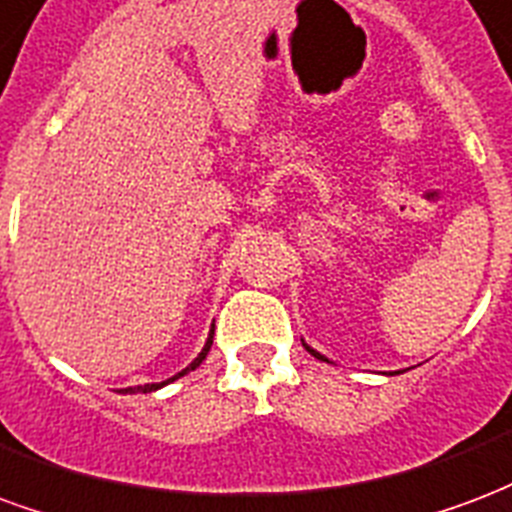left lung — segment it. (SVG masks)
Returning <instances> with one entry per match:
<instances>
[{"instance_id":"left-lung-1","label":"left lung","mask_w":512,"mask_h":512,"mask_svg":"<svg viewBox=\"0 0 512 512\" xmlns=\"http://www.w3.org/2000/svg\"><path fill=\"white\" fill-rule=\"evenodd\" d=\"M304 347H306V344H304ZM306 350H309V352H312V355H314V358H320V361H325V358H323V355H320V352H314V350H312V347H306Z\"/></svg>"}]
</instances>
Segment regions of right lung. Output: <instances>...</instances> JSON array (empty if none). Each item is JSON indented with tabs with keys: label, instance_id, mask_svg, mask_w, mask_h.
<instances>
[{
	"label": "right lung",
	"instance_id": "obj_1",
	"mask_svg": "<svg viewBox=\"0 0 512 512\" xmlns=\"http://www.w3.org/2000/svg\"><path fill=\"white\" fill-rule=\"evenodd\" d=\"M211 342H214V328H211V333H208V342H206V347H203V350H200L198 358H195V361L189 363L187 369H181V372L176 374V377H170V380H165V382H151V385H138V388H124V391H127V393H135V391H140V393H151V391H157V388H162V385H168V382L179 380V377H184V374L195 372V369H198L200 363L206 361L208 350H211Z\"/></svg>",
	"mask_w": 512,
	"mask_h": 512
}]
</instances>
